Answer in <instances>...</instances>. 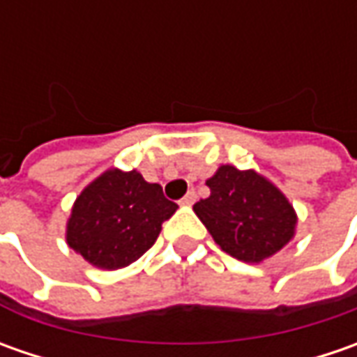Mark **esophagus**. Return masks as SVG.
<instances>
[{
    "label": "esophagus",
    "mask_w": 357,
    "mask_h": 357,
    "mask_svg": "<svg viewBox=\"0 0 357 357\" xmlns=\"http://www.w3.org/2000/svg\"><path fill=\"white\" fill-rule=\"evenodd\" d=\"M195 200H197V192H195V190H188L185 197L181 199V204H186V206H190V204H195Z\"/></svg>",
    "instance_id": "34e87169"
}]
</instances>
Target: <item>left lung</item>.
Masks as SVG:
<instances>
[{"label": "left lung", "mask_w": 357, "mask_h": 357, "mask_svg": "<svg viewBox=\"0 0 357 357\" xmlns=\"http://www.w3.org/2000/svg\"><path fill=\"white\" fill-rule=\"evenodd\" d=\"M211 197L192 208L214 242L244 262H260L294 236L296 213L280 190L254 171L220 167L206 181Z\"/></svg>", "instance_id": "obj_1"}]
</instances>
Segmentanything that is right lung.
I'll use <instances>...</instances> for the list:
<instances>
[{"label": "right lung", "instance_id": "obj_1", "mask_svg": "<svg viewBox=\"0 0 357 357\" xmlns=\"http://www.w3.org/2000/svg\"><path fill=\"white\" fill-rule=\"evenodd\" d=\"M176 208L162 186L146 183L137 171H107L75 200L67 242L95 266H129L155 244Z\"/></svg>", "mask_w": 357, "mask_h": 357}]
</instances>
